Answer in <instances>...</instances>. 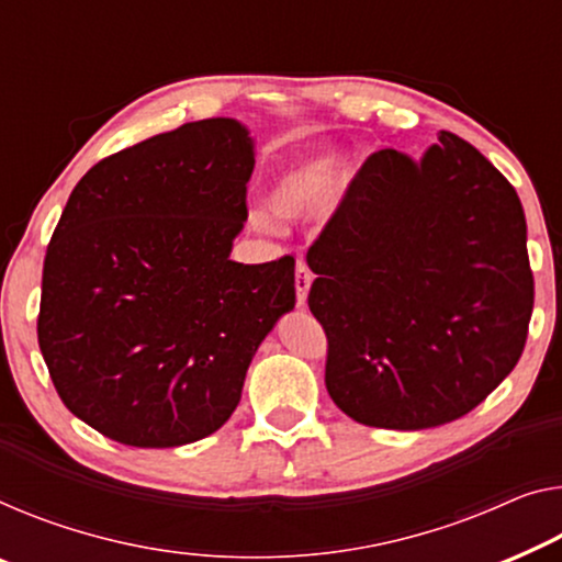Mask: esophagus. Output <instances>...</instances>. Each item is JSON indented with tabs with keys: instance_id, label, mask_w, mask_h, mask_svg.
<instances>
[{
	"instance_id": "esophagus-1",
	"label": "esophagus",
	"mask_w": 562,
	"mask_h": 562,
	"mask_svg": "<svg viewBox=\"0 0 562 562\" xmlns=\"http://www.w3.org/2000/svg\"><path fill=\"white\" fill-rule=\"evenodd\" d=\"M310 284H313V272H310V267L305 262H297L295 267V290H297V305H305L307 303V292H310Z\"/></svg>"
}]
</instances>
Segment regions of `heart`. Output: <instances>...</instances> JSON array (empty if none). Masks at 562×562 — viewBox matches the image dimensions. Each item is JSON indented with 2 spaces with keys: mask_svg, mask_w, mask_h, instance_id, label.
<instances>
[{
  "mask_svg": "<svg viewBox=\"0 0 562 562\" xmlns=\"http://www.w3.org/2000/svg\"><path fill=\"white\" fill-rule=\"evenodd\" d=\"M342 181V156L338 150L300 158L274 173L267 189V212L278 222H297L330 204ZM259 232H272L274 222L267 214L249 216Z\"/></svg>",
  "mask_w": 562,
  "mask_h": 562,
  "instance_id": "b5f03b06",
  "label": "heart"
}]
</instances>
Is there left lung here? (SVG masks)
Instances as JSON below:
<instances>
[{
  "label": "left lung",
  "mask_w": 562,
  "mask_h": 562,
  "mask_svg": "<svg viewBox=\"0 0 562 562\" xmlns=\"http://www.w3.org/2000/svg\"><path fill=\"white\" fill-rule=\"evenodd\" d=\"M307 267L342 414L416 431L472 412L513 373L532 315L517 191L464 138L363 164Z\"/></svg>",
  "instance_id": "obj_1"
}]
</instances>
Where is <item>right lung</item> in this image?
<instances>
[{"label":"right lung","mask_w":562,"mask_h":562,"mask_svg":"<svg viewBox=\"0 0 562 562\" xmlns=\"http://www.w3.org/2000/svg\"><path fill=\"white\" fill-rule=\"evenodd\" d=\"M252 169L247 125L206 119L103 158L72 189L37 338L63 404L103 437L166 449L214 434L295 307V259H229Z\"/></svg>","instance_id":"obj_1"}]
</instances>
